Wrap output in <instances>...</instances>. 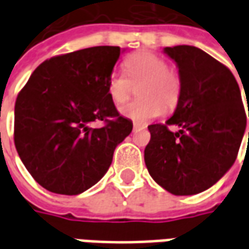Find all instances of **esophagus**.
<instances>
[{
    "label": "esophagus",
    "instance_id": "esophagus-1",
    "mask_svg": "<svg viewBox=\"0 0 249 249\" xmlns=\"http://www.w3.org/2000/svg\"><path fill=\"white\" fill-rule=\"evenodd\" d=\"M146 125L144 124H137V123H135L133 124V130H140V129H145Z\"/></svg>",
    "mask_w": 249,
    "mask_h": 249
}]
</instances>
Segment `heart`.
<instances>
[{"label":"heart","instance_id":"1","mask_svg":"<svg viewBox=\"0 0 249 249\" xmlns=\"http://www.w3.org/2000/svg\"><path fill=\"white\" fill-rule=\"evenodd\" d=\"M126 74L113 71L108 80V93L116 105H123L139 87L137 94L140 100L128 104L121 109V114L136 123H148L167 110L176 108L180 93L181 80L176 71L168 68L162 57L151 52H139L126 58Z\"/></svg>","mask_w":249,"mask_h":249}]
</instances>
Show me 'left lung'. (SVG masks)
Returning a JSON list of instances; mask_svg holds the SVG:
<instances>
[{
    "instance_id": "1",
    "label": "left lung",
    "mask_w": 249,
    "mask_h": 249,
    "mask_svg": "<svg viewBox=\"0 0 249 249\" xmlns=\"http://www.w3.org/2000/svg\"><path fill=\"white\" fill-rule=\"evenodd\" d=\"M164 53L178 66L181 93L172 117L148 126L151 141L144 160L160 187L189 196L207 191L233 165L247 114L240 88L227 66L196 46L164 48ZM168 124L180 129L171 132Z\"/></svg>"
}]
</instances>
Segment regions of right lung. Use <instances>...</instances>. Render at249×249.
I'll return each instance as SVG.
<instances>
[{
    "instance_id": "obj_1",
    "label": "right lung",
    "mask_w": 249,
    "mask_h": 249,
    "mask_svg": "<svg viewBox=\"0 0 249 249\" xmlns=\"http://www.w3.org/2000/svg\"><path fill=\"white\" fill-rule=\"evenodd\" d=\"M124 51L93 46L53 57L32 73L19 92L14 144L41 187L58 195H80L108 172L116 146L133 128L108 93L109 77ZM97 119L107 125L90 128Z\"/></svg>"
}]
</instances>
